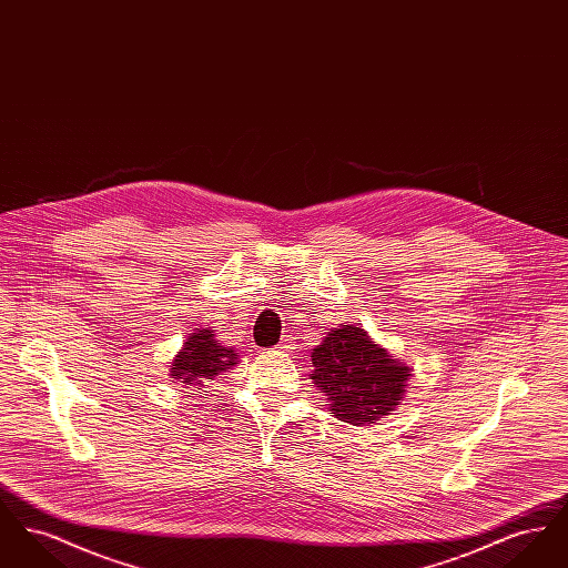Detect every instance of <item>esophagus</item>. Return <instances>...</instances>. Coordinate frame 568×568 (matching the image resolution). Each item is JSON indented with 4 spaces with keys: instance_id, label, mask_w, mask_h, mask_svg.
Masks as SVG:
<instances>
[{
    "instance_id": "obj_1",
    "label": "esophagus",
    "mask_w": 568,
    "mask_h": 568,
    "mask_svg": "<svg viewBox=\"0 0 568 568\" xmlns=\"http://www.w3.org/2000/svg\"><path fill=\"white\" fill-rule=\"evenodd\" d=\"M276 352L287 353L290 352V345H287V343H281V345H276Z\"/></svg>"
}]
</instances>
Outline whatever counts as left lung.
Here are the masks:
<instances>
[{"label": "left lung", "mask_w": 568, "mask_h": 568, "mask_svg": "<svg viewBox=\"0 0 568 568\" xmlns=\"http://www.w3.org/2000/svg\"><path fill=\"white\" fill-rule=\"evenodd\" d=\"M315 387L336 419L375 424L405 398L413 368L377 345L366 329L338 325L311 352Z\"/></svg>", "instance_id": "8db88e82"}]
</instances>
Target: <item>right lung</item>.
<instances>
[{
  "label": "right lung",
  "instance_id": "right-lung-1",
  "mask_svg": "<svg viewBox=\"0 0 568 568\" xmlns=\"http://www.w3.org/2000/svg\"><path fill=\"white\" fill-rule=\"evenodd\" d=\"M239 359L234 347H225L216 341L215 329L195 327L170 362V377L185 387L204 385L206 378L232 371Z\"/></svg>",
  "mask_w": 568,
  "mask_h": 568
}]
</instances>
